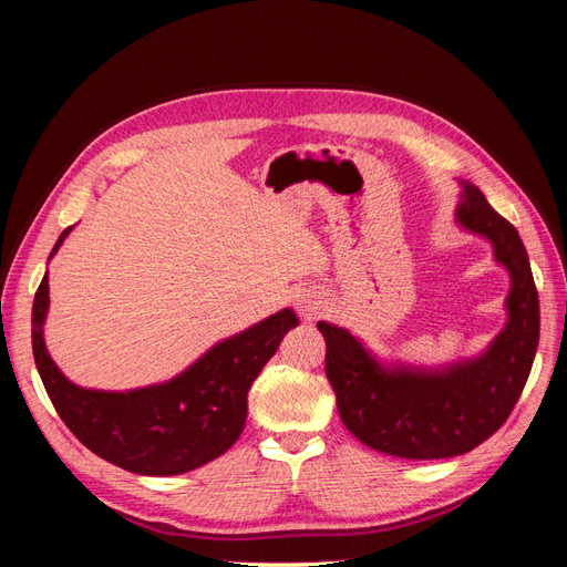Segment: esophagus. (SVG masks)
Wrapping results in <instances>:
<instances>
[{"label": "esophagus", "instance_id": "34e87169", "mask_svg": "<svg viewBox=\"0 0 567 567\" xmlns=\"http://www.w3.org/2000/svg\"><path fill=\"white\" fill-rule=\"evenodd\" d=\"M300 312L305 319H315L317 317V302H300Z\"/></svg>", "mask_w": 567, "mask_h": 567}]
</instances>
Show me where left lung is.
<instances>
[{
	"label": "left lung",
	"mask_w": 567,
	"mask_h": 567,
	"mask_svg": "<svg viewBox=\"0 0 567 567\" xmlns=\"http://www.w3.org/2000/svg\"><path fill=\"white\" fill-rule=\"evenodd\" d=\"M461 227L485 236L511 274L508 323L489 350L444 371L383 369L352 333L319 321L338 414L367 447L402 458H450L475 450L511 416L539 346V298L516 227L485 194L463 184Z\"/></svg>",
	"instance_id": "left-lung-1"
}]
</instances>
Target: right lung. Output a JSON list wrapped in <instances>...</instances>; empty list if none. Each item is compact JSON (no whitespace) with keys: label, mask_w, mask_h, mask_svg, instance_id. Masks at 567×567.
<instances>
[{"label":"right lung","mask_w":567,"mask_h":567,"mask_svg":"<svg viewBox=\"0 0 567 567\" xmlns=\"http://www.w3.org/2000/svg\"><path fill=\"white\" fill-rule=\"evenodd\" d=\"M51 250L54 255L63 238ZM49 277L32 302V354L51 404L71 433L109 463L140 475H179L225 454L241 435L248 390L298 317L281 310L248 331L217 342L184 373L161 385L127 392L84 390L51 362L42 323Z\"/></svg>","instance_id":"right-lung-1"}]
</instances>
